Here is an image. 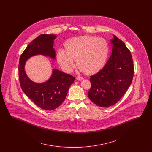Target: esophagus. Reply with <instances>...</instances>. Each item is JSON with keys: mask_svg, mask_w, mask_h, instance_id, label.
<instances>
[{"mask_svg": "<svg viewBox=\"0 0 152 152\" xmlns=\"http://www.w3.org/2000/svg\"><path fill=\"white\" fill-rule=\"evenodd\" d=\"M76 79L78 80V81H81V80L84 79V78L83 77H77L76 78Z\"/></svg>", "mask_w": 152, "mask_h": 152, "instance_id": "obj_1", "label": "esophagus"}]
</instances>
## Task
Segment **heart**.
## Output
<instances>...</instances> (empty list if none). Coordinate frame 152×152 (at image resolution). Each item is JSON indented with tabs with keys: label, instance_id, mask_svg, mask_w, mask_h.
Wrapping results in <instances>:
<instances>
[{
	"label": "heart",
	"instance_id": "1",
	"mask_svg": "<svg viewBox=\"0 0 152 152\" xmlns=\"http://www.w3.org/2000/svg\"><path fill=\"white\" fill-rule=\"evenodd\" d=\"M65 46L66 49L58 50L57 58L59 64L66 72L72 71L77 60L80 69L87 74H94L102 68L108 56V44L101 37H76L69 40Z\"/></svg>",
	"mask_w": 152,
	"mask_h": 152
}]
</instances>
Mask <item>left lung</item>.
<instances>
[{
	"instance_id": "obj_1",
	"label": "left lung",
	"mask_w": 152,
	"mask_h": 152,
	"mask_svg": "<svg viewBox=\"0 0 152 152\" xmlns=\"http://www.w3.org/2000/svg\"><path fill=\"white\" fill-rule=\"evenodd\" d=\"M110 39L112 55L102 69L91 76L89 99L100 107H108L120 100L130 87L134 74L130 52L115 35Z\"/></svg>"
}]
</instances>
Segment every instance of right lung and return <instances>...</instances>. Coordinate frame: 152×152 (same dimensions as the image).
Masks as SVG:
<instances>
[{"mask_svg":"<svg viewBox=\"0 0 152 152\" xmlns=\"http://www.w3.org/2000/svg\"><path fill=\"white\" fill-rule=\"evenodd\" d=\"M56 37L55 35L47 34L37 36L23 52L19 64V78L22 91L36 105L48 110L57 108L64 101L75 78L58 69H53L51 77L47 81L36 83L27 75L25 65L29 58L39 55L55 60L53 43Z\"/></svg>","mask_w":152,"mask_h":152,"instance_id":"1","label":"right lung"}]
</instances>
